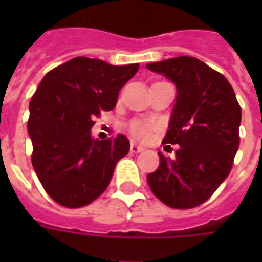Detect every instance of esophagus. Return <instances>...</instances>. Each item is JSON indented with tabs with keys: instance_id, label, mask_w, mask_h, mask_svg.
Masks as SVG:
<instances>
[{
	"instance_id": "34e87169",
	"label": "esophagus",
	"mask_w": 262,
	"mask_h": 262,
	"mask_svg": "<svg viewBox=\"0 0 262 262\" xmlns=\"http://www.w3.org/2000/svg\"><path fill=\"white\" fill-rule=\"evenodd\" d=\"M145 148L141 147V145H139V144H136L135 141H132L130 144V152H133V154H139V152H143Z\"/></svg>"
}]
</instances>
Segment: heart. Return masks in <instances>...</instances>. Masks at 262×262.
Wrapping results in <instances>:
<instances>
[{
	"label": "heart",
	"mask_w": 262,
	"mask_h": 262,
	"mask_svg": "<svg viewBox=\"0 0 262 262\" xmlns=\"http://www.w3.org/2000/svg\"><path fill=\"white\" fill-rule=\"evenodd\" d=\"M130 132L135 137L147 139L148 136H149V132H151V126L147 125V123L141 122V121H135V122H132L130 125Z\"/></svg>",
	"instance_id": "obj_1"
}]
</instances>
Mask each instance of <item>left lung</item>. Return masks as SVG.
I'll return each instance as SVG.
<instances>
[{"label": "left lung", "mask_w": 262, "mask_h": 262, "mask_svg": "<svg viewBox=\"0 0 262 262\" xmlns=\"http://www.w3.org/2000/svg\"><path fill=\"white\" fill-rule=\"evenodd\" d=\"M147 69L175 84L177 99L163 143L179 145L174 159L158 154L160 164L148 174V185L168 207L194 208L231 171L239 147V103L227 79L194 57L148 63Z\"/></svg>", "instance_id": "obj_1"}]
</instances>
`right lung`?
Returning <instances> with one entry per match:
<instances>
[{"label":"right lung","mask_w":262,"mask_h":262,"mask_svg":"<svg viewBox=\"0 0 262 262\" xmlns=\"http://www.w3.org/2000/svg\"><path fill=\"white\" fill-rule=\"evenodd\" d=\"M139 67L76 57L39 84L30 102L31 160L46 193L59 205L80 208L98 199L130 149L126 136L98 140L91 127L95 117L114 108L119 90Z\"/></svg>","instance_id":"right-lung-1"}]
</instances>
